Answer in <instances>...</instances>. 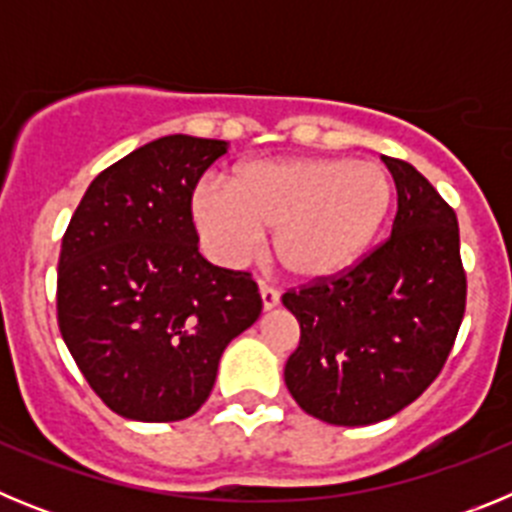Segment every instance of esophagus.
<instances>
[{"label":"esophagus","instance_id":"1","mask_svg":"<svg viewBox=\"0 0 512 512\" xmlns=\"http://www.w3.org/2000/svg\"><path fill=\"white\" fill-rule=\"evenodd\" d=\"M259 295H261V307H264V310H274V307L279 305V292L274 287H269V284L259 282Z\"/></svg>","mask_w":512,"mask_h":512}]
</instances>
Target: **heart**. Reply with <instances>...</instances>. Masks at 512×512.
I'll list each match as a JSON object with an SVG mask.
<instances>
[{
  "instance_id": "heart-1",
  "label": "heart",
  "mask_w": 512,
  "mask_h": 512,
  "mask_svg": "<svg viewBox=\"0 0 512 512\" xmlns=\"http://www.w3.org/2000/svg\"><path fill=\"white\" fill-rule=\"evenodd\" d=\"M395 210V182L372 161L292 156L246 161L230 184L192 189L189 217L217 266H241L271 230V256L305 284L348 274L372 253Z\"/></svg>"
}]
</instances>
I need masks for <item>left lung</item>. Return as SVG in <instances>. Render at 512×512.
<instances>
[{
    "label": "left lung",
    "mask_w": 512,
    "mask_h": 512,
    "mask_svg": "<svg viewBox=\"0 0 512 512\" xmlns=\"http://www.w3.org/2000/svg\"><path fill=\"white\" fill-rule=\"evenodd\" d=\"M397 187L390 238L356 269L282 297L300 323L289 395L330 425L392 418L438 377L467 302L459 223L415 166L382 156Z\"/></svg>",
    "instance_id": "1"
}]
</instances>
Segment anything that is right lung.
Instances as JSON below:
<instances>
[{"label": "right lung", "instance_id": "obj_1", "mask_svg": "<svg viewBox=\"0 0 512 512\" xmlns=\"http://www.w3.org/2000/svg\"><path fill=\"white\" fill-rule=\"evenodd\" d=\"M225 140L166 135L89 184L58 259V328L99 400L171 423L210 397L225 346L261 315L246 271L202 259L189 217Z\"/></svg>", "mask_w": 512, "mask_h": 512}]
</instances>
